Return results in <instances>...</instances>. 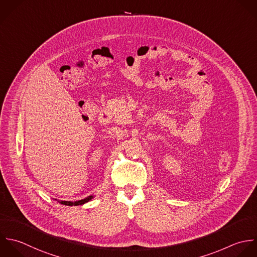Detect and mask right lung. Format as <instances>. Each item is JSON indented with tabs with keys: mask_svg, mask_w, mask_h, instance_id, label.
Segmentation results:
<instances>
[{
	"mask_svg": "<svg viewBox=\"0 0 257 257\" xmlns=\"http://www.w3.org/2000/svg\"><path fill=\"white\" fill-rule=\"evenodd\" d=\"M92 198H93V196L91 195V196H88V197H86V198H84V199H82V200H78V201H74V202H72V201H61L60 203H61V204H64V205H68V206L82 205V204H84V203L90 201Z\"/></svg>",
	"mask_w": 257,
	"mask_h": 257,
	"instance_id": "obj_1",
	"label": "right lung"
}]
</instances>
